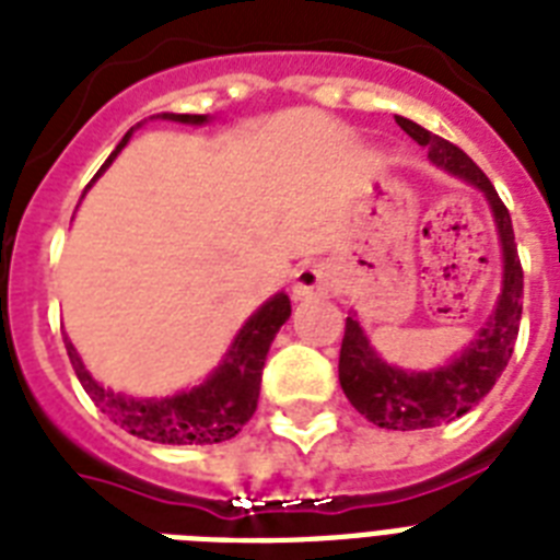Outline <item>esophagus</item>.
Here are the masks:
<instances>
[{
    "label": "esophagus",
    "mask_w": 560,
    "mask_h": 560,
    "mask_svg": "<svg viewBox=\"0 0 560 560\" xmlns=\"http://www.w3.org/2000/svg\"><path fill=\"white\" fill-rule=\"evenodd\" d=\"M334 272L323 261H305L293 272V299L307 302V299H319L331 290Z\"/></svg>",
    "instance_id": "esophagus-1"
}]
</instances>
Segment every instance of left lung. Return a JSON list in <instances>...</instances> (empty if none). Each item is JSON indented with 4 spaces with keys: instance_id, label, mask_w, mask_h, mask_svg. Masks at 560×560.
I'll list each match as a JSON object with an SVG mask.
<instances>
[{
    "instance_id": "left-lung-1",
    "label": "left lung",
    "mask_w": 560,
    "mask_h": 560,
    "mask_svg": "<svg viewBox=\"0 0 560 560\" xmlns=\"http://www.w3.org/2000/svg\"><path fill=\"white\" fill-rule=\"evenodd\" d=\"M395 121L409 139L424 144L427 160L433 162L435 168L486 194L491 214H494L500 249H503V288L497 296L494 314L488 316V323L468 342V349H462L444 366L427 369V372L392 366L372 349L366 331L360 328L358 314L346 316L340 386L351 400V407L383 430H424V427L447 424L477 407L509 366L523 314V270L509 209L497 197L491 179L477 168V162L456 144L442 136H433L409 118L395 116Z\"/></svg>"
}]
</instances>
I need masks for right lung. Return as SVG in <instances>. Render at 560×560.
I'll list each match as a JSON object with an SVG mask.
<instances>
[{"label":"right lung","mask_w":560,"mask_h":560,"mask_svg":"<svg viewBox=\"0 0 560 560\" xmlns=\"http://www.w3.org/2000/svg\"><path fill=\"white\" fill-rule=\"evenodd\" d=\"M153 118L179 121V125H206L209 121V116H188V113H162V116ZM133 130H127V136L118 142L113 156L101 165L98 174H104L113 165L118 151L130 142ZM288 319L290 299L281 290L241 325V331L235 334V340L218 363V369L206 381L191 386V389L165 395V398H130V395L101 386L86 372L72 340L63 337V342L86 395L121 430L160 444H218L235 439L241 427L253 418L255 407H258V392H261L264 360H267V351H270L276 334Z\"/></svg>","instance_id":"right-lung-1"}]
</instances>
